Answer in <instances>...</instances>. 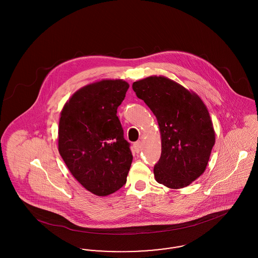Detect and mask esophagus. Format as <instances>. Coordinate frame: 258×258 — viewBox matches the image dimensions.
Here are the masks:
<instances>
[{
  "mask_svg": "<svg viewBox=\"0 0 258 258\" xmlns=\"http://www.w3.org/2000/svg\"><path fill=\"white\" fill-rule=\"evenodd\" d=\"M134 148H135V152L139 153L141 150V141H137L134 143Z\"/></svg>",
  "mask_w": 258,
  "mask_h": 258,
  "instance_id": "34e87169",
  "label": "esophagus"
}]
</instances>
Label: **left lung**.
<instances>
[{"instance_id":"left-lung-1","label":"left lung","mask_w":258,"mask_h":258,"mask_svg":"<svg viewBox=\"0 0 258 258\" xmlns=\"http://www.w3.org/2000/svg\"><path fill=\"white\" fill-rule=\"evenodd\" d=\"M137 98L155 114L161 135V154L154 166L158 183L181 188L205 171L215 144L208 110L197 95L163 76L134 82Z\"/></svg>"}]
</instances>
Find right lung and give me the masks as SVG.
I'll return each mask as SVG.
<instances>
[{
  "label": "right lung",
  "mask_w": 258,
  "mask_h": 258,
  "mask_svg": "<svg viewBox=\"0 0 258 258\" xmlns=\"http://www.w3.org/2000/svg\"><path fill=\"white\" fill-rule=\"evenodd\" d=\"M128 84L102 80L83 87L64 104L59 122V152L74 178L105 197L126 182L133 154L117 116Z\"/></svg>",
  "instance_id": "obj_1"
}]
</instances>
